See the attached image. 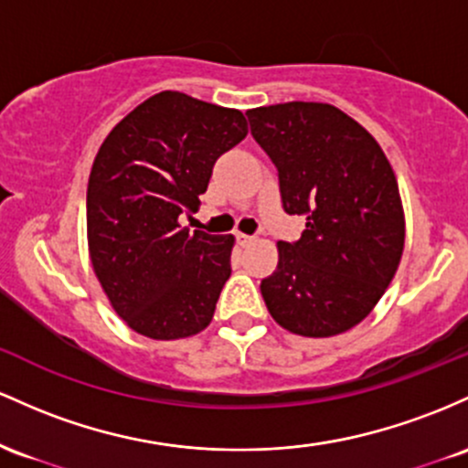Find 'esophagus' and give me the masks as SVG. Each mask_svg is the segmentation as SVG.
<instances>
[{
  "label": "esophagus",
  "instance_id": "34e87169",
  "mask_svg": "<svg viewBox=\"0 0 468 468\" xmlns=\"http://www.w3.org/2000/svg\"><path fill=\"white\" fill-rule=\"evenodd\" d=\"M236 240H239V243L243 245V248H248V245L254 243V236H250V234H243V232H239V234H236Z\"/></svg>",
  "mask_w": 468,
  "mask_h": 468
}]
</instances>
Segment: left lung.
I'll return each instance as SVG.
<instances>
[{"label": "left lung", "instance_id": "8db88e82", "mask_svg": "<svg viewBox=\"0 0 468 468\" xmlns=\"http://www.w3.org/2000/svg\"><path fill=\"white\" fill-rule=\"evenodd\" d=\"M251 136L278 170L282 209L307 218L278 243L261 281L271 318L307 338L343 334L369 316L404 248L398 181L378 141L329 103L248 110Z\"/></svg>", "mask_w": 468, "mask_h": 468}]
</instances>
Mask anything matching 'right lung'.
<instances>
[{
  "label": "right lung",
  "instance_id": "1",
  "mask_svg": "<svg viewBox=\"0 0 468 468\" xmlns=\"http://www.w3.org/2000/svg\"><path fill=\"white\" fill-rule=\"evenodd\" d=\"M248 136L240 110L159 92L106 136L88 181V248L114 312L136 334L206 329L232 274L234 236L181 228L214 164Z\"/></svg>",
  "mask_w": 468,
  "mask_h": 468
}]
</instances>
